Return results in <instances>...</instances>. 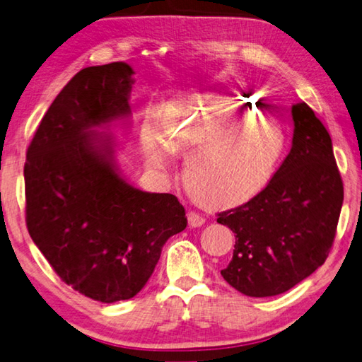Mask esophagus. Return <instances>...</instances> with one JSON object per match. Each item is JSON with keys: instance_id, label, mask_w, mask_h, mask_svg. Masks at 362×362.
I'll use <instances>...</instances> for the list:
<instances>
[{"instance_id": "obj_1", "label": "esophagus", "mask_w": 362, "mask_h": 362, "mask_svg": "<svg viewBox=\"0 0 362 362\" xmlns=\"http://www.w3.org/2000/svg\"><path fill=\"white\" fill-rule=\"evenodd\" d=\"M187 222L190 227H200L204 223V216L200 213H195V211H189L187 213Z\"/></svg>"}]
</instances>
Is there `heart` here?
I'll return each mask as SVG.
<instances>
[{
  "mask_svg": "<svg viewBox=\"0 0 362 362\" xmlns=\"http://www.w3.org/2000/svg\"><path fill=\"white\" fill-rule=\"evenodd\" d=\"M254 117L257 108L235 96L204 105L173 102L160 112L162 132L143 127V151L159 170L170 167V153L189 154L184 181L192 195L213 204L240 202L268 181L284 149L282 132L268 122L225 129Z\"/></svg>",
  "mask_w": 362,
  "mask_h": 362,
  "instance_id": "b5f03b06",
  "label": "heart"
}]
</instances>
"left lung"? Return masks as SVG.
<instances>
[{
	"instance_id": "1",
	"label": "left lung",
	"mask_w": 362,
	"mask_h": 362,
	"mask_svg": "<svg viewBox=\"0 0 362 362\" xmlns=\"http://www.w3.org/2000/svg\"><path fill=\"white\" fill-rule=\"evenodd\" d=\"M291 149L249 202L217 214L235 233L222 277L245 296H276L309 277L328 258L344 203L332 141L305 102L291 107Z\"/></svg>"
}]
</instances>
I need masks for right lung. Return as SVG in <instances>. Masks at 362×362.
Segmentation results:
<instances>
[{"mask_svg":"<svg viewBox=\"0 0 362 362\" xmlns=\"http://www.w3.org/2000/svg\"><path fill=\"white\" fill-rule=\"evenodd\" d=\"M126 63L85 67L52 102L26 151V227L61 281L100 303L134 298L163 244L187 225L172 194L122 178L110 135L94 132L131 113Z\"/></svg>","mask_w":362,"mask_h":362,"instance_id":"obj_1","label":"right lung"}]
</instances>
